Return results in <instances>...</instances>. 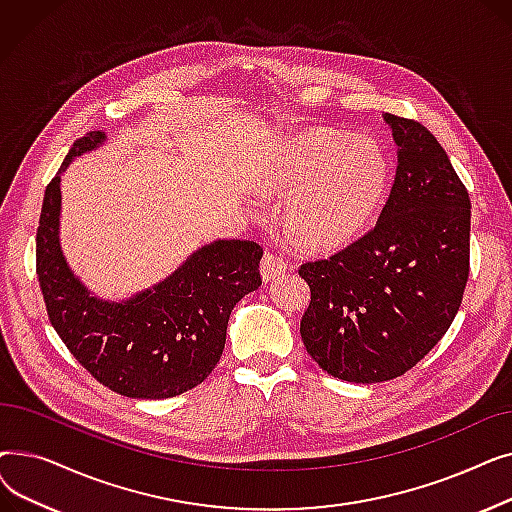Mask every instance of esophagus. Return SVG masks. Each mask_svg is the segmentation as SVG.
Masks as SVG:
<instances>
[{
  "label": "esophagus",
  "mask_w": 512,
  "mask_h": 512,
  "mask_svg": "<svg viewBox=\"0 0 512 512\" xmlns=\"http://www.w3.org/2000/svg\"><path fill=\"white\" fill-rule=\"evenodd\" d=\"M286 270H288V261L282 255H278L274 251H265L263 253V259H261V278L265 282L276 280Z\"/></svg>",
  "instance_id": "1"
}]
</instances>
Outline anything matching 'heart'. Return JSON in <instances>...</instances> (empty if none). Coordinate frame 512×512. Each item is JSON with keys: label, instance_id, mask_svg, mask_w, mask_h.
I'll return each mask as SVG.
<instances>
[{"label": "heart", "instance_id": "1", "mask_svg": "<svg viewBox=\"0 0 512 512\" xmlns=\"http://www.w3.org/2000/svg\"><path fill=\"white\" fill-rule=\"evenodd\" d=\"M390 168L369 139L305 134L280 149L263 172V188L292 193L286 220L307 247L330 249L359 236L378 213Z\"/></svg>", "mask_w": 512, "mask_h": 512}]
</instances>
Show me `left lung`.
Instances as JSON below:
<instances>
[{
  "label": "left lung",
  "instance_id": "obj_1",
  "mask_svg": "<svg viewBox=\"0 0 512 512\" xmlns=\"http://www.w3.org/2000/svg\"><path fill=\"white\" fill-rule=\"evenodd\" d=\"M398 145L390 197L371 230L299 274L301 336L338 380L378 384L413 369L448 332L469 280L471 201L438 139L386 114Z\"/></svg>",
  "mask_w": 512,
  "mask_h": 512
}]
</instances>
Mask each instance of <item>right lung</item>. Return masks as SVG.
Masks as SVG:
<instances>
[{"label": "right lung", "instance_id": "obj_1", "mask_svg": "<svg viewBox=\"0 0 512 512\" xmlns=\"http://www.w3.org/2000/svg\"><path fill=\"white\" fill-rule=\"evenodd\" d=\"M103 139L99 130L78 139L45 188L37 228L45 309L74 359L105 388L128 398L178 396L218 365L234 305L261 286L263 249L253 240H215L124 303L91 297L60 249V176Z\"/></svg>", "mask_w": 512, "mask_h": 512}]
</instances>
